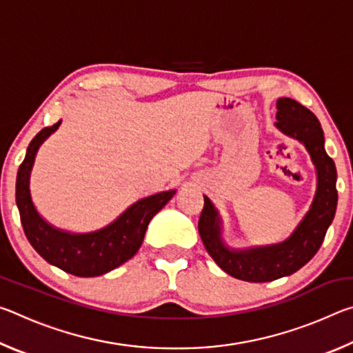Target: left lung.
Masks as SVG:
<instances>
[{"instance_id":"obj_1","label":"left lung","mask_w":353,"mask_h":353,"mask_svg":"<svg viewBox=\"0 0 353 353\" xmlns=\"http://www.w3.org/2000/svg\"><path fill=\"white\" fill-rule=\"evenodd\" d=\"M276 118L279 130L307 148L318 174L312 207L294 232L285 241L271 246L227 248L221 236V216L207 196L198 223L202 243L221 270L232 277L255 283L291 276L307 265L324 241L338 204L336 166L325 152L324 130L319 119L291 98L277 99Z\"/></svg>"}]
</instances>
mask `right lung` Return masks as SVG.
I'll return each mask as SVG.
<instances>
[{
    "label": "right lung",
    "mask_w": 353,
    "mask_h": 353,
    "mask_svg": "<svg viewBox=\"0 0 353 353\" xmlns=\"http://www.w3.org/2000/svg\"><path fill=\"white\" fill-rule=\"evenodd\" d=\"M61 119L41 129L26 149V157L17 172L15 201L28 241L50 265L77 277H97L115 270L137 254L145 238L149 221L168 204L176 190L137 201L126 212L103 229L88 234H71L40 216L35 208L29 179L41 143L61 126Z\"/></svg>",
    "instance_id": "add662e5"
}]
</instances>
